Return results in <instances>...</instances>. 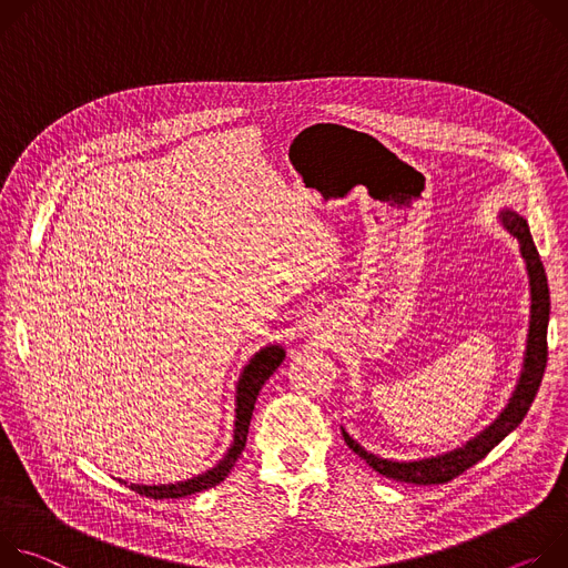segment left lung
Instances as JSON below:
<instances>
[{"instance_id": "obj_1", "label": "left lung", "mask_w": 568, "mask_h": 568, "mask_svg": "<svg viewBox=\"0 0 568 568\" xmlns=\"http://www.w3.org/2000/svg\"><path fill=\"white\" fill-rule=\"evenodd\" d=\"M500 223L506 225V230L517 236L519 247H521V257L526 262L528 271V282H530V329H528V343H526V356H524V369L519 376V384L510 397V404L503 408V413L485 428L480 430L474 439H469L467 445L460 449H454L449 454L435 456V458H424V460H410V463H399V460H388L382 456H374L365 452L354 437L343 428V437L347 447L361 456L374 471H379L386 478L402 480V483H413V485H443L474 467L478 460H483L503 437L513 433L530 410V404L535 402V395L541 386L544 379V369L548 361V316H550V293H548V280L544 264L539 260V252L535 247V241L530 236L528 223L524 216H519L513 210H503L498 214Z\"/></svg>"}]
</instances>
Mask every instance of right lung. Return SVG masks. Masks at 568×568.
Listing matches in <instances>:
<instances>
[{"instance_id": "1", "label": "right lung", "mask_w": 568, "mask_h": 568, "mask_svg": "<svg viewBox=\"0 0 568 568\" xmlns=\"http://www.w3.org/2000/svg\"><path fill=\"white\" fill-rule=\"evenodd\" d=\"M284 356H286V352L280 345H268V347L260 349L255 356H252L250 363L243 367V372L239 376V384H236L234 439H232L227 454L223 456V460L216 467H212L210 471H205L201 476L182 480V483H169V485H138V483H131L129 487L133 491L142 494V496H149V498H182V496H189V494L210 489V487L219 485L221 480H225V476L230 474V469L234 467V463L239 460V456L245 447L247 428H250L252 410H255L257 395H260L262 386L268 382V376L280 367Z\"/></svg>"}]
</instances>
